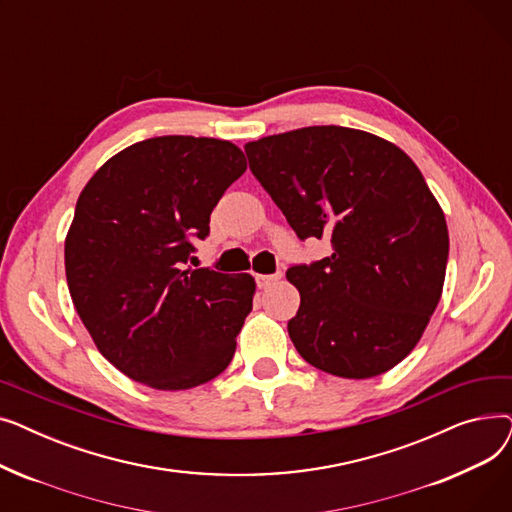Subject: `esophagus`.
Here are the masks:
<instances>
[{
    "label": "esophagus",
    "mask_w": 512,
    "mask_h": 512,
    "mask_svg": "<svg viewBox=\"0 0 512 512\" xmlns=\"http://www.w3.org/2000/svg\"><path fill=\"white\" fill-rule=\"evenodd\" d=\"M282 278V274H257L255 280H257V286L259 288H270L274 282H278Z\"/></svg>",
    "instance_id": "1"
}]
</instances>
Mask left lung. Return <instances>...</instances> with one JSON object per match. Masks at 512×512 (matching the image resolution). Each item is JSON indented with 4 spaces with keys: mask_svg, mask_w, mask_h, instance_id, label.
Returning a JSON list of instances; mask_svg holds the SVG:
<instances>
[{
    "mask_svg": "<svg viewBox=\"0 0 512 512\" xmlns=\"http://www.w3.org/2000/svg\"><path fill=\"white\" fill-rule=\"evenodd\" d=\"M249 168L301 240L332 255L286 272L301 292L288 334L313 367L348 380L405 359L446 276L444 211L394 143L344 126H307L245 145Z\"/></svg>",
    "mask_w": 512,
    "mask_h": 512,
    "instance_id": "8db88e82",
    "label": "left lung"
}]
</instances>
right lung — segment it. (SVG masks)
I'll return each mask as SVG.
<instances>
[{"label":"right lung","mask_w":512,"mask_h":512,"mask_svg":"<svg viewBox=\"0 0 512 512\" xmlns=\"http://www.w3.org/2000/svg\"><path fill=\"white\" fill-rule=\"evenodd\" d=\"M245 170L234 143L174 134L116 153L80 193L64 245L70 297L99 353L130 380L188 390L230 365L255 280L184 263Z\"/></svg>","instance_id":"1"}]
</instances>
